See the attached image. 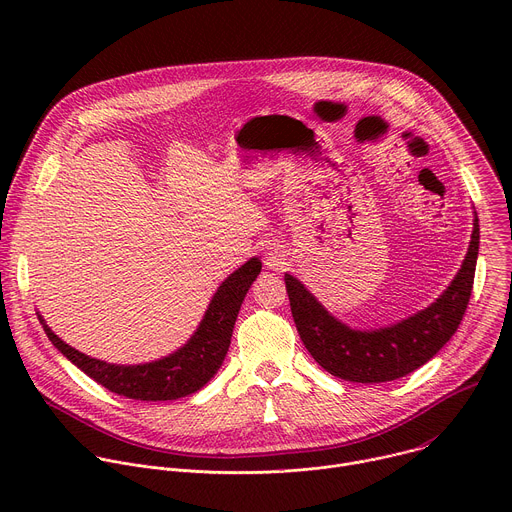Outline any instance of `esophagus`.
Here are the masks:
<instances>
[{"mask_svg":"<svg viewBox=\"0 0 512 512\" xmlns=\"http://www.w3.org/2000/svg\"><path fill=\"white\" fill-rule=\"evenodd\" d=\"M267 261H269V265H279V259L275 257V255H271L269 253V257H267Z\"/></svg>","mask_w":512,"mask_h":512,"instance_id":"34e87169","label":"esophagus"}]
</instances>
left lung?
Masks as SVG:
<instances>
[{
    "label": "left lung",
    "instance_id": "8db88e82",
    "mask_svg": "<svg viewBox=\"0 0 512 512\" xmlns=\"http://www.w3.org/2000/svg\"><path fill=\"white\" fill-rule=\"evenodd\" d=\"M480 227L474 231L464 263L444 294L425 310L377 330H356L334 318L300 279L285 273L291 316L308 352L330 375L352 383H387L401 379L454 336L472 296Z\"/></svg>",
    "mask_w": 512,
    "mask_h": 512
}]
</instances>
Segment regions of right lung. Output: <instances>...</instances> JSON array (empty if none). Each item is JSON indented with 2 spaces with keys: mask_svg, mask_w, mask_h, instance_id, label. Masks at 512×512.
<instances>
[{
  "mask_svg": "<svg viewBox=\"0 0 512 512\" xmlns=\"http://www.w3.org/2000/svg\"><path fill=\"white\" fill-rule=\"evenodd\" d=\"M261 271L259 257H251L233 271L212 296L196 332L176 352L143 364H113L93 358L60 340L38 314L48 340L87 377L137 401H174L200 391L221 369L227 356L241 304Z\"/></svg>",
  "mask_w": 512,
  "mask_h": 512,
  "instance_id": "add662e5",
  "label": "right lung"
}]
</instances>
